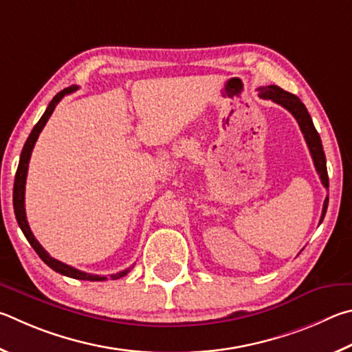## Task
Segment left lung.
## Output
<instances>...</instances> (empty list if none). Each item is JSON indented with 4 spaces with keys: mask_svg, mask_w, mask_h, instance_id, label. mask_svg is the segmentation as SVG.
<instances>
[{
    "mask_svg": "<svg viewBox=\"0 0 352 352\" xmlns=\"http://www.w3.org/2000/svg\"><path fill=\"white\" fill-rule=\"evenodd\" d=\"M258 91H260L261 98H266V100H272L275 103L281 104L283 108H286L289 113L295 117V120L298 122L301 133H303V135H305L307 148H309V151H311L314 165H316V170L320 176V181H322L324 188H329L328 170H326V157H324L322 139H320V135L317 133L316 126H314L311 116H309V113H307V109L303 104V102H301L297 96H294V94H291V92L281 89L280 86H276V85L263 86V88H260ZM328 202H329V198L326 196L320 223H322L324 218L326 208H328Z\"/></svg>",
    "mask_w": 352,
    "mask_h": 352,
    "instance_id": "left-lung-1",
    "label": "left lung"
}]
</instances>
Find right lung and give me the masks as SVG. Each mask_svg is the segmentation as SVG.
Instances as JSON below:
<instances>
[{"mask_svg": "<svg viewBox=\"0 0 352 352\" xmlns=\"http://www.w3.org/2000/svg\"><path fill=\"white\" fill-rule=\"evenodd\" d=\"M77 89H78V86L72 85V86H69V88H65L63 91H60L58 94L52 98L51 103H49V107L46 108L45 114L41 116V119L38 120V123H36L32 131H30L29 138L26 140V144H24V146H23V151H21V156H20V164H18L16 175H15V182H14V212H15L16 223H18V226H20V229L23 230L24 236H26L29 244L32 245L34 250L36 252V254H38V256L41 258V260L45 261L52 270H55V272H58L61 275H66V276H71V278L86 280V281H103V280H108V278L109 280H117V278H122V276H125L129 272V269H131V267L122 270V272H117V274L109 275L108 278H107V276L86 274V272H82V270H78L76 267L67 266V264L61 263L58 260H55V258H52L45 249L41 248V244L35 239L34 233L30 232V227H29L28 219H26V208H24V188H26V176H28V168H29V160H30V154H32V150H34V145H35L36 139H38L41 129L45 128L46 122L49 120V117H51V114L54 113L55 107H57V104H58V102L65 96L71 94V92L77 91Z\"/></svg>", "mask_w": 352, "mask_h": 352, "instance_id": "right-lung-1", "label": "right lung"}]
</instances>
